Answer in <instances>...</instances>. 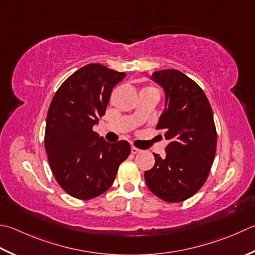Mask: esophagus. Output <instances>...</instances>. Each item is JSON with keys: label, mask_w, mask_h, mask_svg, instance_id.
<instances>
[{"label": "esophagus", "mask_w": 255, "mask_h": 255, "mask_svg": "<svg viewBox=\"0 0 255 255\" xmlns=\"http://www.w3.org/2000/svg\"><path fill=\"white\" fill-rule=\"evenodd\" d=\"M141 150L140 149H138V148H136V147H131V153H133V154H136V153H138V152H140Z\"/></svg>", "instance_id": "obj_1"}]
</instances>
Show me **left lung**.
Listing matches in <instances>:
<instances>
[{
	"instance_id": "8db88e82",
	"label": "left lung",
	"mask_w": 255,
	"mask_h": 255,
	"mask_svg": "<svg viewBox=\"0 0 255 255\" xmlns=\"http://www.w3.org/2000/svg\"><path fill=\"white\" fill-rule=\"evenodd\" d=\"M164 93V108L157 128L169 141L166 157L153 153L154 166L144 172L147 187L167 202L192 197L206 182L216 156L217 131L206 94L176 69L153 72Z\"/></svg>"
}]
</instances>
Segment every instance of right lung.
Listing matches in <instances>:
<instances>
[{
  "label": "right lung",
  "instance_id": "add662e5",
  "mask_svg": "<svg viewBox=\"0 0 255 255\" xmlns=\"http://www.w3.org/2000/svg\"><path fill=\"white\" fill-rule=\"evenodd\" d=\"M126 76L89 64L65 81L49 106L45 149L59 186L72 197L89 200L106 192L119 164L128 158L126 140L107 142L93 130L105 115L113 88Z\"/></svg>",
  "mask_w": 255,
  "mask_h": 255
}]
</instances>
